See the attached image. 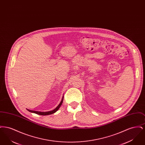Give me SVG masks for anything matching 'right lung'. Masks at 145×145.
Segmentation results:
<instances>
[{
	"label": "right lung",
	"instance_id": "obj_1",
	"mask_svg": "<svg viewBox=\"0 0 145 145\" xmlns=\"http://www.w3.org/2000/svg\"><path fill=\"white\" fill-rule=\"evenodd\" d=\"M63 96L62 97V100H61V102L58 105V106L55 108V109H54L53 110L47 111V112H41V111H37L30 110H29V109H27V110L30 111V112H33V113L38 114V115H44H44H50V114H52L55 113L56 111H57L58 110V109L60 108V107L61 106V104H62V102H63Z\"/></svg>",
	"mask_w": 145,
	"mask_h": 145
}]
</instances>
